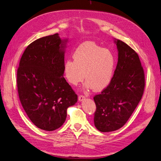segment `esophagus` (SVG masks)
I'll return each mask as SVG.
<instances>
[{
  "instance_id": "1",
  "label": "esophagus",
  "mask_w": 161,
  "mask_h": 161,
  "mask_svg": "<svg viewBox=\"0 0 161 161\" xmlns=\"http://www.w3.org/2000/svg\"><path fill=\"white\" fill-rule=\"evenodd\" d=\"M85 99V97L83 95H80L79 96V100L80 101H83Z\"/></svg>"
}]
</instances>
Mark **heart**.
<instances>
[{
  "instance_id": "heart-1",
  "label": "heart",
  "mask_w": 161,
  "mask_h": 161,
  "mask_svg": "<svg viewBox=\"0 0 161 161\" xmlns=\"http://www.w3.org/2000/svg\"><path fill=\"white\" fill-rule=\"evenodd\" d=\"M73 60L64 64V75L72 85H77L84 79L86 89L101 91L108 86L113 79L115 58L108 49L92 42L82 43L72 54Z\"/></svg>"
}]
</instances>
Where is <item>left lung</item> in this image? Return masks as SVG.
Masks as SVG:
<instances>
[{
	"label": "left lung",
	"mask_w": 161,
	"mask_h": 161,
	"mask_svg": "<svg viewBox=\"0 0 161 161\" xmlns=\"http://www.w3.org/2000/svg\"><path fill=\"white\" fill-rule=\"evenodd\" d=\"M118 61L109 85L94 96V123L102 132L121 128L127 122L142 99L145 76L139 56L127 43L115 40Z\"/></svg>",
	"instance_id": "8db88e82"
}]
</instances>
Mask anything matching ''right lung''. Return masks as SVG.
Listing matches in <instances>:
<instances>
[{"label": "right lung", "instance_id": "right-lung-1", "mask_svg": "<svg viewBox=\"0 0 161 161\" xmlns=\"http://www.w3.org/2000/svg\"><path fill=\"white\" fill-rule=\"evenodd\" d=\"M64 42L58 33L37 39L26 47L17 69L21 103L33 124L43 130L61 127L67 109L77 101L63 76Z\"/></svg>", "mask_w": 161, "mask_h": 161}]
</instances>
